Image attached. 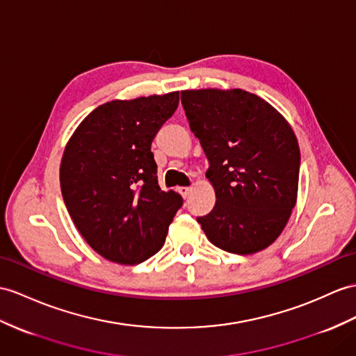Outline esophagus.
Here are the masks:
<instances>
[{
  "label": "esophagus",
  "mask_w": 356,
  "mask_h": 356,
  "mask_svg": "<svg viewBox=\"0 0 356 356\" xmlns=\"http://www.w3.org/2000/svg\"><path fill=\"white\" fill-rule=\"evenodd\" d=\"M178 192H179V195L183 196V197H187L188 193L192 192V187H178Z\"/></svg>",
  "instance_id": "esophagus-1"
}]
</instances>
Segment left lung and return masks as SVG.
<instances>
[{
	"label": "left lung",
	"mask_w": 356,
	"mask_h": 356,
	"mask_svg": "<svg viewBox=\"0 0 356 356\" xmlns=\"http://www.w3.org/2000/svg\"><path fill=\"white\" fill-rule=\"evenodd\" d=\"M181 104L208 160L216 205L197 218L208 240L248 255L280 237L296 204L300 151L291 127L257 95L184 90Z\"/></svg>",
	"instance_id": "1"
}]
</instances>
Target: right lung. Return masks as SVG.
Returning a JSON list of instances; mask_svg holds the SVG:
<instances>
[{
  "mask_svg": "<svg viewBox=\"0 0 356 356\" xmlns=\"http://www.w3.org/2000/svg\"><path fill=\"white\" fill-rule=\"evenodd\" d=\"M179 93L111 101L95 108L67 142L60 187L69 214L93 250L138 264L164 245L183 197L159 186L154 137L175 113Z\"/></svg>",
  "mask_w": 356,
  "mask_h": 356,
  "instance_id": "add662e5",
  "label": "right lung"
}]
</instances>
